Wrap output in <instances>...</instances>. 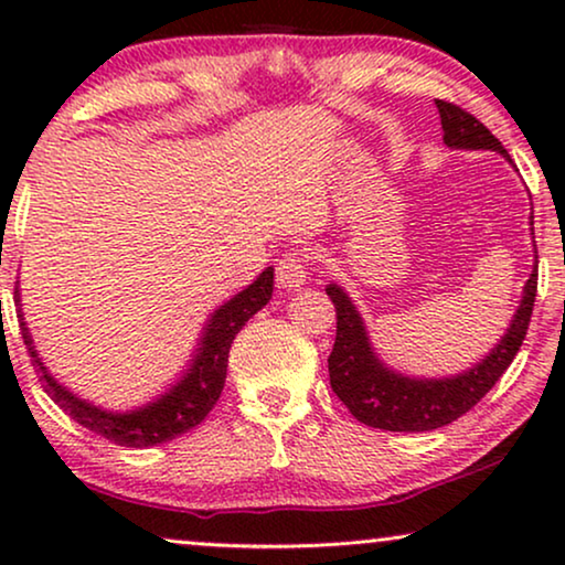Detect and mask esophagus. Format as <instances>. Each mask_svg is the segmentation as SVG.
<instances>
[{"instance_id":"esophagus-1","label":"esophagus","mask_w":565,"mask_h":565,"mask_svg":"<svg viewBox=\"0 0 565 565\" xmlns=\"http://www.w3.org/2000/svg\"><path fill=\"white\" fill-rule=\"evenodd\" d=\"M277 273V285L285 290H296L306 282L308 277V257L303 249H292L288 254H282V259L277 262L275 267Z\"/></svg>"}]
</instances>
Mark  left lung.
Listing matches in <instances>:
<instances>
[{"label": "left lung", "instance_id": "left-lung-1", "mask_svg": "<svg viewBox=\"0 0 565 565\" xmlns=\"http://www.w3.org/2000/svg\"><path fill=\"white\" fill-rule=\"evenodd\" d=\"M437 110L443 118L445 143L450 149H491L509 159L499 138L468 110L445 99H437ZM327 292L337 308V339L329 354V381L339 401L350 408L354 419L373 429L431 431L468 414L512 365L527 334L532 306H535L537 265L524 285L522 303L516 308L512 327L507 329L489 358L470 367L468 373L443 377V381H416V377H406L385 367L375 358L360 313L354 311L347 292L337 285H329Z\"/></svg>", "mask_w": 565, "mask_h": 565}]
</instances>
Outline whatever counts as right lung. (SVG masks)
I'll use <instances>...</instances> for the list:
<instances>
[{
	"label": "right lung",
	"mask_w": 565,
	"mask_h": 565,
	"mask_svg": "<svg viewBox=\"0 0 565 565\" xmlns=\"http://www.w3.org/2000/svg\"><path fill=\"white\" fill-rule=\"evenodd\" d=\"M275 288V269L267 267L249 288L238 292L221 306L218 311L207 321L203 342L198 347L195 362H192L188 373L180 383L174 385L167 396H161L153 404L138 408L130 414H107L103 408L87 404V401L76 398L68 393L64 385H58L38 360V352L33 347V339L28 334L25 321L22 327V339L38 367V377H41L43 391L49 393L53 404L64 408V414L72 416L76 424L87 427L95 435L110 439V443L120 447H153L169 439L184 435L192 427L211 414L215 401L221 398L223 383H226V367H228V350L234 339L246 321L254 313L262 311L273 298Z\"/></svg>",
	"instance_id": "1"
}]
</instances>
